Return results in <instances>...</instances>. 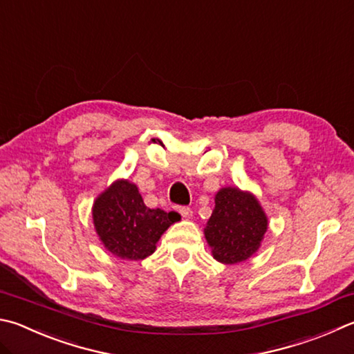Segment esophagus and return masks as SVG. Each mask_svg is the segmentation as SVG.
I'll use <instances>...</instances> for the list:
<instances>
[{"label":"esophagus","instance_id":"1","mask_svg":"<svg viewBox=\"0 0 354 354\" xmlns=\"http://www.w3.org/2000/svg\"><path fill=\"white\" fill-rule=\"evenodd\" d=\"M179 214H181V216L183 218H185V220H189V218H192V214H194V212H192V209H189V207H179Z\"/></svg>","mask_w":354,"mask_h":354}]
</instances>
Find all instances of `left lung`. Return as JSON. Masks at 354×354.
<instances>
[{
	"mask_svg": "<svg viewBox=\"0 0 354 354\" xmlns=\"http://www.w3.org/2000/svg\"><path fill=\"white\" fill-rule=\"evenodd\" d=\"M268 226V215L257 196L229 185L216 192L204 236L216 261L236 265L260 249Z\"/></svg>",
	"mask_w": 354,
	"mask_h": 354,
	"instance_id": "left-lung-1",
	"label": "left lung"
}]
</instances>
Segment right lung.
<instances>
[{
  "instance_id": "right-lung-1",
  "label": "right lung",
  "mask_w": 354,
  "mask_h": 354,
  "mask_svg": "<svg viewBox=\"0 0 354 354\" xmlns=\"http://www.w3.org/2000/svg\"><path fill=\"white\" fill-rule=\"evenodd\" d=\"M93 224L100 243L122 260H144L156 250L160 236L181 220L176 212L150 209L136 184L115 179L94 199Z\"/></svg>"
}]
</instances>
